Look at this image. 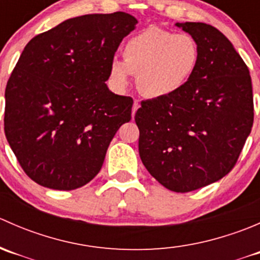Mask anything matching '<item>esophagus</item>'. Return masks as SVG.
I'll list each match as a JSON object with an SVG mask.
<instances>
[{
    "label": "esophagus",
    "mask_w": 260,
    "mask_h": 260,
    "mask_svg": "<svg viewBox=\"0 0 260 260\" xmlns=\"http://www.w3.org/2000/svg\"><path fill=\"white\" fill-rule=\"evenodd\" d=\"M138 108H140V103H138V101H135V103H133V108H132V117H135L136 112H137Z\"/></svg>",
    "instance_id": "34e87169"
}]
</instances>
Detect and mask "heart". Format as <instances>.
<instances>
[{
  "label": "heart",
  "mask_w": 260,
  "mask_h": 260,
  "mask_svg": "<svg viewBox=\"0 0 260 260\" xmlns=\"http://www.w3.org/2000/svg\"><path fill=\"white\" fill-rule=\"evenodd\" d=\"M198 64L199 48L192 36L148 27L125 43L123 60H111L109 78L115 88L122 90L135 74L143 95L165 98L186 85Z\"/></svg>",
  "instance_id": "obj_1"
}]
</instances>
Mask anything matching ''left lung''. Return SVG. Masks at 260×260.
I'll return each instance as SVG.
<instances>
[{"label": "left lung", "instance_id": "left-lung-1", "mask_svg": "<svg viewBox=\"0 0 260 260\" xmlns=\"http://www.w3.org/2000/svg\"><path fill=\"white\" fill-rule=\"evenodd\" d=\"M199 48V64L177 93L141 102L135 120L147 171L175 192L229 174L253 127L249 69L224 34L203 22H177Z\"/></svg>", "mask_w": 260, "mask_h": 260}]
</instances>
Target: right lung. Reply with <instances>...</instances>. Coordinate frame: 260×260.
I'll return each mask as SVG.
<instances>
[{
    "label": "right lung",
    "mask_w": 260,
    "mask_h": 260,
    "mask_svg": "<svg viewBox=\"0 0 260 260\" xmlns=\"http://www.w3.org/2000/svg\"><path fill=\"white\" fill-rule=\"evenodd\" d=\"M138 21L125 12L62 21L28 41L6 85L5 135L28 177L69 191L86 185L133 101L109 90V64Z\"/></svg>",
    "instance_id": "obj_1"
}]
</instances>
